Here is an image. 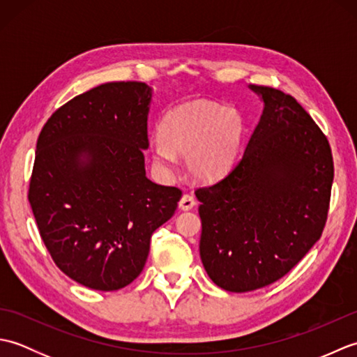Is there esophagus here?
I'll return each instance as SVG.
<instances>
[{"label":"esophagus","instance_id":"1","mask_svg":"<svg viewBox=\"0 0 357 357\" xmlns=\"http://www.w3.org/2000/svg\"><path fill=\"white\" fill-rule=\"evenodd\" d=\"M195 206H196V199L193 198V195H190V193H185L179 201V207L183 210H190Z\"/></svg>","mask_w":357,"mask_h":357}]
</instances>
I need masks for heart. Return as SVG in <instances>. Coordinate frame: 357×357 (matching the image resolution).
<instances>
[{
	"instance_id": "b5f03b06",
	"label": "heart",
	"mask_w": 357,
	"mask_h": 357,
	"mask_svg": "<svg viewBox=\"0 0 357 357\" xmlns=\"http://www.w3.org/2000/svg\"><path fill=\"white\" fill-rule=\"evenodd\" d=\"M159 142L151 147L155 162L169 169L174 155L185 156L196 179L216 181L236 159L245 123L236 109L213 101H195L167 112L158 127Z\"/></svg>"
}]
</instances>
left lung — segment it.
<instances>
[{
  "mask_svg": "<svg viewBox=\"0 0 357 357\" xmlns=\"http://www.w3.org/2000/svg\"><path fill=\"white\" fill-rule=\"evenodd\" d=\"M264 112L238 164L196 188L207 275L245 293L285 276L324 231L335 176L327 136L291 95L252 86Z\"/></svg>",
  "mask_w": 357,
  "mask_h": 357,
  "instance_id": "left-lung-1",
  "label": "left lung"
}]
</instances>
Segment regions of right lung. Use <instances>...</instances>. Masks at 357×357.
Here are the masks:
<instances>
[{"label": "right lung", "instance_id": "obj_1", "mask_svg": "<svg viewBox=\"0 0 357 357\" xmlns=\"http://www.w3.org/2000/svg\"><path fill=\"white\" fill-rule=\"evenodd\" d=\"M151 90L105 82L75 96L44 124L29 202L53 262L78 284L119 290L139 276L153 231L183 192L144 169Z\"/></svg>", "mask_w": 357, "mask_h": 357}]
</instances>
